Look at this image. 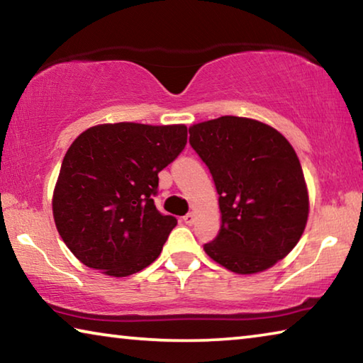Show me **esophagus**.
Returning a JSON list of instances; mask_svg holds the SVG:
<instances>
[{
  "label": "esophagus",
  "instance_id": "obj_1",
  "mask_svg": "<svg viewBox=\"0 0 363 363\" xmlns=\"http://www.w3.org/2000/svg\"><path fill=\"white\" fill-rule=\"evenodd\" d=\"M195 220V214L194 213H187L186 216H182V223L187 224V225H192Z\"/></svg>",
  "mask_w": 363,
  "mask_h": 363
}]
</instances>
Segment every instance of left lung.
<instances>
[{
    "mask_svg": "<svg viewBox=\"0 0 363 363\" xmlns=\"http://www.w3.org/2000/svg\"><path fill=\"white\" fill-rule=\"evenodd\" d=\"M210 169L220 229L206 255L235 274L272 267L296 247L309 214L303 168L291 144L261 121L220 116L189 128Z\"/></svg>",
    "mask_w": 363,
    "mask_h": 363,
    "instance_id": "obj_1",
    "label": "left lung"
}]
</instances>
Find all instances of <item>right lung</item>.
I'll return each mask as SVG.
<instances>
[{
    "label": "right lung",
    "instance_id": "add662e5",
    "mask_svg": "<svg viewBox=\"0 0 363 363\" xmlns=\"http://www.w3.org/2000/svg\"><path fill=\"white\" fill-rule=\"evenodd\" d=\"M187 144L184 125H99L67 150L54 189L59 235L84 266L112 277L136 274L157 259L177 220L153 196L158 173Z\"/></svg>",
    "mask_w": 363,
    "mask_h": 363
}]
</instances>
